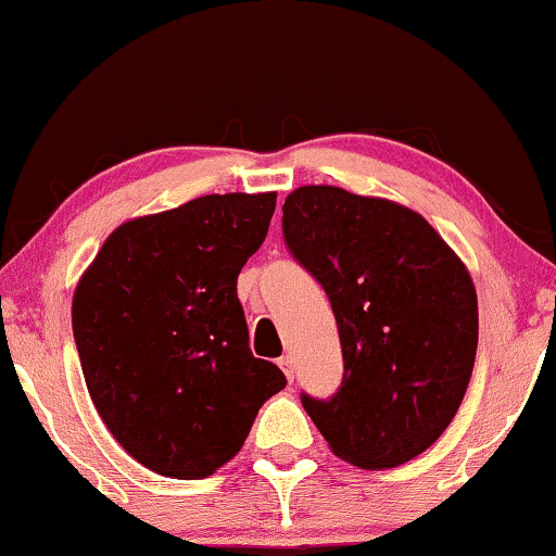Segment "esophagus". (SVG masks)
I'll return each mask as SVG.
<instances>
[{"instance_id":"1","label":"esophagus","mask_w":556,"mask_h":556,"mask_svg":"<svg viewBox=\"0 0 556 556\" xmlns=\"http://www.w3.org/2000/svg\"><path fill=\"white\" fill-rule=\"evenodd\" d=\"M279 368H282L287 381H295V366H292V358L290 355H285V358H279Z\"/></svg>"}]
</instances>
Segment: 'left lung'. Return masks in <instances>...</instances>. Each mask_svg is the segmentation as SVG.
Here are the masks:
<instances>
[{"instance_id": "left-lung-1", "label": "left lung", "mask_w": 556, "mask_h": 556, "mask_svg": "<svg viewBox=\"0 0 556 556\" xmlns=\"http://www.w3.org/2000/svg\"><path fill=\"white\" fill-rule=\"evenodd\" d=\"M292 258L329 295L344 374L329 400L300 394L331 452L397 468L442 437L473 374L478 300L468 269L424 216L334 185L282 206Z\"/></svg>"}]
</instances>
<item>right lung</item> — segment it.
I'll use <instances>...</instances> for the list:
<instances>
[{"instance_id": "obj_1", "label": "right lung", "mask_w": 556, "mask_h": 556, "mask_svg": "<svg viewBox=\"0 0 556 556\" xmlns=\"http://www.w3.org/2000/svg\"><path fill=\"white\" fill-rule=\"evenodd\" d=\"M277 193L201 195L106 238L73 298L88 394L112 437L159 476H212L285 389L253 358L238 274L269 232Z\"/></svg>"}]
</instances>
